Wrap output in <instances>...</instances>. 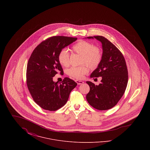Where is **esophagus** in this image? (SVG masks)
<instances>
[{
  "instance_id": "esophagus-1",
  "label": "esophagus",
  "mask_w": 150,
  "mask_h": 150,
  "mask_svg": "<svg viewBox=\"0 0 150 150\" xmlns=\"http://www.w3.org/2000/svg\"><path fill=\"white\" fill-rule=\"evenodd\" d=\"M75 81L76 82V83L78 84V85H80V84H83L84 83L83 81H80V80H76Z\"/></svg>"
}]
</instances>
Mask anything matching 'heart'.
I'll return each mask as SVG.
<instances>
[{"label":"heart","mask_w":150,"mask_h":150,"mask_svg":"<svg viewBox=\"0 0 150 150\" xmlns=\"http://www.w3.org/2000/svg\"><path fill=\"white\" fill-rule=\"evenodd\" d=\"M72 50L81 56L80 64H86L91 69H95L100 64L102 58V52L98 47L94 46L93 43L86 41H80L72 47ZM69 53L66 49L60 50L58 59L60 64L66 67L69 64ZM89 71L86 64L78 67H71L67 71V74L74 78L81 79Z\"/></svg>","instance_id":"b5f03b06"}]
</instances>
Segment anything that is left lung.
I'll use <instances>...</instances> for the list:
<instances>
[{
    "mask_svg": "<svg viewBox=\"0 0 150 150\" xmlns=\"http://www.w3.org/2000/svg\"><path fill=\"white\" fill-rule=\"evenodd\" d=\"M87 38L100 41L103 53L100 63L91 75V78L101 77V83L95 86L91 81L86 82L90 87L86 98L94 108L107 110L114 107L125 91L128 81L126 62L121 52L105 37L94 36Z\"/></svg>",
    "mask_w": 150,
    "mask_h": 150,
    "instance_id": "1",
    "label": "left lung"
}]
</instances>
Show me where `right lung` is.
<instances>
[{"instance_id": "obj_1", "label": "right lung", "mask_w": 150, "mask_h": 150, "mask_svg": "<svg viewBox=\"0 0 150 150\" xmlns=\"http://www.w3.org/2000/svg\"><path fill=\"white\" fill-rule=\"evenodd\" d=\"M77 40L76 38L54 36L39 44L29 58L26 83L36 103L45 110L56 111L64 106L77 83L69 78L61 83L54 82V77L64 71L59 63L60 50Z\"/></svg>"}]
</instances>
